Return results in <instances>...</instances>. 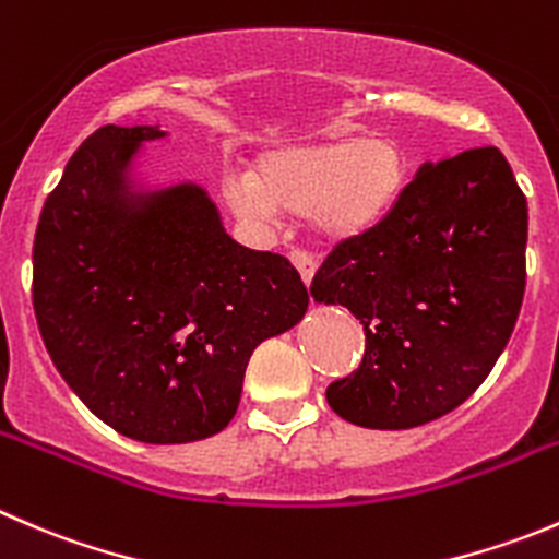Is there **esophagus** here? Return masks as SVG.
Instances as JSON below:
<instances>
[{
    "instance_id": "esophagus-1",
    "label": "esophagus",
    "mask_w": 559,
    "mask_h": 559,
    "mask_svg": "<svg viewBox=\"0 0 559 559\" xmlns=\"http://www.w3.org/2000/svg\"><path fill=\"white\" fill-rule=\"evenodd\" d=\"M289 262L295 264V270H297V273H300V278L306 281V286L311 284L313 275H317V267H319L317 257H313V253L300 251V248H297V251L289 253Z\"/></svg>"
}]
</instances>
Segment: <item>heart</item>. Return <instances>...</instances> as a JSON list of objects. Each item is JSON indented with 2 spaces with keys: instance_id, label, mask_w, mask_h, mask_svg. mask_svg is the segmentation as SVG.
<instances>
[{
  "instance_id": "obj_1",
  "label": "heart",
  "mask_w": 559,
  "mask_h": 559,
  "mask_svg": "<svg viewBox=\"0 0 559 559\" xmlns=\"http://www.w3.org/2000/svg\"><path fill=\"white\" fill-rule=\"evenodd\" d=\"M409 180L393 139L338 135L270 150L251 177H229L224 197L242 218H270L273 207L308 213L330 240H352L382 224Z\"/></svg>"
}]
</instances>
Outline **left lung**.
Masks as SVG:
<instances>
[{
	"label": "left lung",
	"mask_w": 559,
	"mask_h": 559,
	"mask_svg": "<svg viewBox=\"0 0 559 559\" xmlns=\"http://www.w3.org/2000/svg\"><path fill=\"white\" fill-rule=\"evenodd\" d=\"M527 199L497 147L426 164L371 231L338 242L311 281L366 333L362 362L328 388L335 415L412 429L480 388L527 284Z\"/></svg>",
	"instance_id": "obj_1"
}]
</instances>
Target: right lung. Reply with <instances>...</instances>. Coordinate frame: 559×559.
Instances as JSON below:
<instances>
[{
  "instance_id": "right-lung-1",
  "label": "right lung",
  "mask_w": 559,
  "mask_h": 559,
  "mask_svg": "<svg viewBox=\"0 0 559 559\" xmlns=\"http://www.w3.org/2000/svg\"><path fill=\"white\" fill-rule=\"evenodd\" d=\"M153 124H103L48 193L32 248L43 344L73 393L119 435L153 445L229 426L251 352L295 328L308 289L289 259L224 231L197 186L128 197Z\"/></svg>"
}]
</instances>
